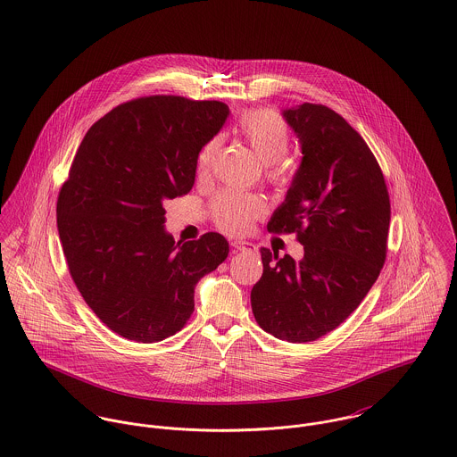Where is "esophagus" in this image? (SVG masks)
<instances>
[{
    "label": "esophagus",
    "mask_w": 457,
    "mask_h": 457,
    "mask_svg": "<svg viewBox=\"0 0 457 457\" xmlns=\"http://www.w3.org/2000/svg\"><path fill=\"white\" fill-rule=\"evenodd\" d=\"M231 245H233L235 251H253V249H255L253 244H251V242H244V240H235Z\"/></svg>",
    "instance_id": "esophagus-1"
}]
</instances>
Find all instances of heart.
Returning a JSON list of instances; mask_svg holds the SVG:
<instances>
[{
  "mask_svg": "<svg viewBox=\"0 0 457 457\" xmlns=\"http://www.w3.org/2000/svg\"><path fill=\"white\" fill-rule=\"evenodd\" d=\"M235 133L253 149V154L266 164V180L278 189L293 184L295 171L286 162L284 155L291 145V129L282 115L270 108H253L244 112ZM222 140L210 138L198 154V173L206 175L220 151ZM264 202L249 193L220 191L210 204L215 226L226 233H244L264 213Z\"/></svg>",
  "mask_w": 457,
  "mask_h": 457,
  "instance_id": "1",
  "label": "heart"
}]
</instances>
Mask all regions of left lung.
<instances>
[{"mask_svg": "<svg viewBox=\"0 0 457 457\" xmlns=\"http://www.w3.org/2000/svg\"><path fill=\"white\" fill-rule=\"evenodd\" d=\"M284 117L300 138L303 161L268 231L296 233L304 255L295 261L262 247L251 303L264 331L303 344L338 328L378 278L391 202L375 155L340 113L303 103Z\"/></svg>", "mask_w": 457, "mask_h": 457, "instance_id": "left-lung-1", "label": "left lung"}]
</instances>
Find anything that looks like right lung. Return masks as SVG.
<instances>
[{"label": "right lung", "instance_id": "right-lung-1", "mask_svg": "<svg viewBox=\"0 0 457 457\" xmlns=\"http://www.w3.org/2000/svg\"><path fill=\"white\" fill-rule=\"evenodd\" d=\"M228 104L154 95L120 103L86 133L57 196V231L84 302L126 340L153 344L180 331L195 287L229 253L204 233L175 244L162 202L195 186L198 154Z\"/></svg>", "mask_w": 457, "mask_h": 457}]
</instances>
